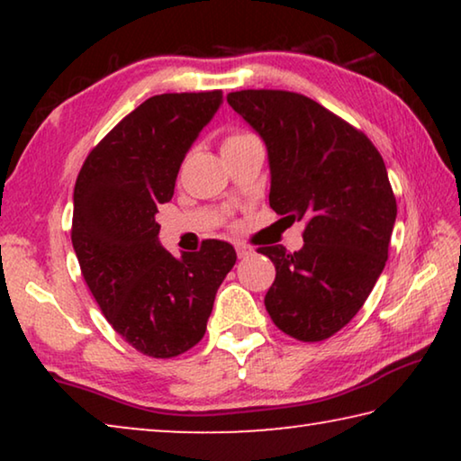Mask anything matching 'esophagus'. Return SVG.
I'll use <instances>...</instances> for the list:
<instances>
[{
  "label": "esophagus",
  "mask_w": 461,
  "mask_h": 461,
  "mask_svg": "<svg viewBox=\"0 0 461 461\" xmlns=\"http://www.w3.org/2000/svg\"><path fill=\"white\" fill-rule=\"evenodd\" d=\"M252 252L254 249L249 248V246H246V244H236V254H238V258H248V256H252Z\"/></svg>",
  "instance_id": "esophagus-1"
}]
</instances>
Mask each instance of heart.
I'll use <instances>...</instances> for the list:
<instances>
[{
    "mask_svg": "<svg viewBox=\"0 0 461 461\" xmlns=\"http://www.w3.org/2000/svg\"><path fill=\"white\" fill-rule=\"evenodd\" d=\"M246 138H252L249 134H246V131H231V134L223 140V146H230V144H236V142H241V140ZM221 146V148H223Z\"/></svg>",
    "mask_w": 461,
    "mask_h": 461,
    "instance_id": "b5f03b06",
    "label": "heart"
}]
</instances>
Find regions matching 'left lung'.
Wrapping results in <instances>:
<instances>
[{"instance_id":"obj_1","label":"left lung","mask_w":461,"mask_h":461,"mask_svg":"<svg viewBox=\"0 0 461 461\" xmlns=\"http://www.w3.org/2000/svg\"><path fill=\"white\" fill-rule=\"evenodd\" d=\"M228 104L264 140L270 207L305 221L303 248L264 246L276 278L264 305L299 341L338 333L372 293L388 260L396 199L368 136L301 93L246 89Z\"/></svg>"}]
</instances>
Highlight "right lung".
Returning <instances> with one entry per match:
<instances>
[{
	"mask_svg": "<svg viewBox=\"0 0 461 461\" xmlns=\"http://www.w3.org/2000/svg\"><path fill=\"white\" fill-rule=\"evenodd\" d=\"M221 91L146 99L93 148L77 176L71 240L85 283L115 331L150 357L197 346L236 249L205 240L199 252L160 246L158 205L221 105Z\"/></svg>",
	"mask_w": 461,
	"mask_h": 461,
	"instance_id": "obj_1",
	"label": "right lung"
}]
</instances>
